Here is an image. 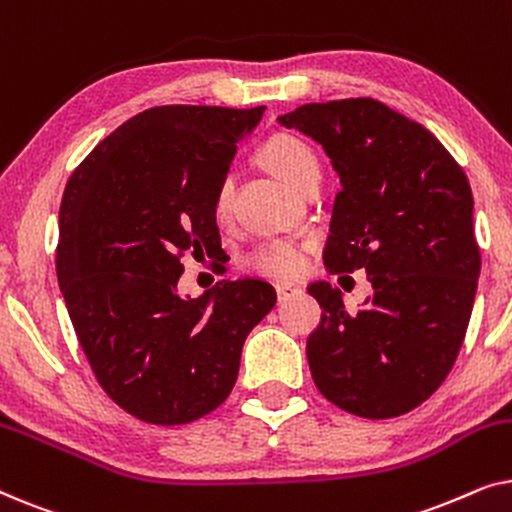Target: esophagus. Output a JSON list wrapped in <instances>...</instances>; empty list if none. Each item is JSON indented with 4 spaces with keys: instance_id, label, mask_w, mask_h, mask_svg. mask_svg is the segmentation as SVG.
Returning <instances> with one entry per match:
<instances>
[{
    "instance_id": "obj_1",
    "label": "esophagus",
    "mask_w": 512,
    "mask_h": 512,
    "mask_svg": "<svg viewBox=\"0 0 512 512\" xmlns=\"http://www.w3.org/2000/svg\"><path fill=\"white\" fill-rule=\"evenodd\" d=\"M298 293H303V286H300V284H293V282H279L277 284L279 303H284V300L298 296Z\"/></svg>"
}]
</instances>
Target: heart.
Wrapping results in <instances>:
<instances>
[{
	"mask_svg": "<svg viewBox=\"0 0 512 512\" xmlns=\"http://www.w3.org/2000/svg\"><path fill=\"white\" fill-rule=\"evenodd\" d=\"M263 163L270 167L277 177H282L286 184L296 188H305L310 181L319 179V160L317 153L303 139L293 135H275L265 142L261 151ZM235 179L233 174H226L216 188L214 212L219 219H228L230 207H233ZM249 265L263 275L270 277H296L307 265V247L291 240H268L261 242L251 251Z\"/></svg>",
	"mask_w": 512,
	"mask_h": 512,
	"instance_id": "obj_1",
	"label": "heart"
}]
</instances>
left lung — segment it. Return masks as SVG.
<instances>
[{"mask_svg":"<svg viewBox=\"0 0 512 512\" xmlns=\"http://www.w3.org/2000/svg\"><path fill=\"white\" fill-rule=\"evenodd\" d=\"M277 121L324 146L340 177L326 268L373 284L356 312L340 289L310 284L324 310L307 338L312 380L352 415H405L443 384L473 312L480 249L466 174L424 125L370 97Z\"/></svg>","mask_w":512,"mask_h":512,"instance_id":"1","label":"left lung"}]
</instances>
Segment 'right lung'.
<instances>
[{
    "label": "right lung",
    "mask_w": 512,
    "mask_h": 512,
    "mask_svg": "<svg viewBox=\"0 0 512 512\" xmlns=\"http://www.w3.org/2000/svg\"><path fill=\"white\" fill-rule=\"evenodd\" d=\"M265 107L167 104L90 151L60 205L58 284L97 382L149 424H188L226 401L242 345L277 303L263 279L179 293L184 251L221 254L214 198Z\"/></svg>",
    "instance_id": "right-lung-1"
}]
</instances>
